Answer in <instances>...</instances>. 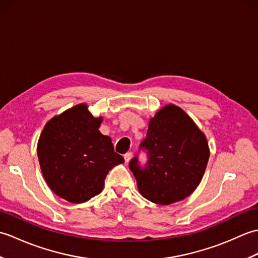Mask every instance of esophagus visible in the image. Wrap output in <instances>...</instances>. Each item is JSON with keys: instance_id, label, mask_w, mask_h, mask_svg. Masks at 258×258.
Segmentation results:
<instances>
[{"instance_id": "34e87169", "label": "esophagus", "mask_w": 258, "mask_h": 258, "mask_svg": "<svg viewBox=\"0 0 258 258\" xmlns=\"http://www.w3.org/2000/svg\"><path fill=\"white\" fill-rule=\"evenodd\" d=\"M132 155H133L132 152H127V153H126V154L124 155L125 163H128V162L131 161V158H132Z\"/></svg>"}]
</instances>
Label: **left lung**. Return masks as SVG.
I'll list each match as a JSON object with an SVG mask.
<instances>
[{
    "label": "left lung",
    "instance_id": "1",
    "mask_svg": "<svg viewBox=\"0 0 258 258\" xmlns=\"http://www.w3.org/2000/svg\"><path fill=\"white\" fill-rule=\"evenodd\" d=\"M147 161L136 154L130 169L146 200L168 205L189 196L201 183L210 157L205 135L182 108L167 105L150 120L146 139L140 144Z\"/></svg>",
    "mask_w": 258,
    "mask_h": 258
}]
</instances>
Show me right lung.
Instances as JSON below:
<instances>
[{
    "mask_svg": "<svg viewBox=\"0 0 258 258\" xmlns=\"http://www.w3.org/2000/svg\"><path fill=\"white\" fill-rule=\"evenodd\" d=\"M85 104L68 109L48 122L37 143V156L47 185L71 203H84L98 195L111 169L124 163L114 152L111 138L98 128Z\"/></svg>",
    "mask_w": 258,
    "mask_h": 258,
    "instance_id": "right-lung-1",
    "label": "right lung"
}]
</instances>
